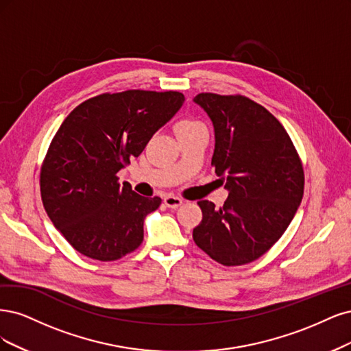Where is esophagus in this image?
Wrapping results in <instances>:
<instances>
[{"label": "esophagus", "mask_w": 351, "mask_h": 351, "mask_svg": "<svg viewBox=\"0 0 351 351\" xmlns=\"http://www.w3.org/2000/svg\"><path fill=\"white\" fill-rule=\"evenodd\" d=\"M163 202H165V206L169 207V208H178L179 206H182V198L167 195V197H165Z\"/></svg>", "instance_id": "34e87169"}]
</instances>
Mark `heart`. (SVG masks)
<instances>
[{
  "label": "heart",
  "mask_w": 351,
  "mask_h": 351,
  "mask_svg": "<svg viewBox=\"0 0 351 351\" xmlns=\"http://www.w3.org/2000/svg\"><path fill=\"white\" fill-rule=\"evenodd\" d=\"M199 123H201V122H198V121H195V119H192V118H182V119H179V121L175 123V131H176V132L186 131V130H191V128H194V127L199 125Z\"/></svg>",
  "instance_id": "heart-1"
}]
</instances>
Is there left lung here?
<instances>
[{"label":"left lung","instance_id":"1","mask_svg":"<svg viewBox=\"0 0 351 351\" xmlns=\"http://www.w3.org/2000/svg\"><path fill=\"white\" fill-rule=\"evenodd\" d=\"M194 101L213 122L211 166L229 197L220 208L198 201L202 220L192 237L223 265L252 263L280 239L300 206V157L285 127L256 101L216 93H199Z\"/></svg>","mask_w":351,"mask_h":351}]
</instances>
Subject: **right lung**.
Segmentation results:
<instances>
[{
    "mask_svg": "<svg viewBox=\"0 0 351 351\" xmlns=\"http://www.w3.org/2000/svg\"><path fill=\"white\" fill-rule=\"evenodd\" d=\"M179 92L127 90L78 105L64 119L40 167V195L53 226L75 251L115 261L137 250L144 219L159 208L122 186L117 173L184 105Z\"/></svg>",
    "mask_w": 351,
    "mask_h": 351,
    "instance_id": "right-lung-1",
    "label": "right lung"
}]
</instances>
